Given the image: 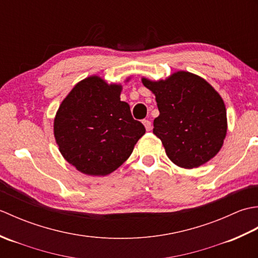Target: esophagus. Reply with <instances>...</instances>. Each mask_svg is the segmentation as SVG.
I'll return each instance as SVG.
<instances>
[{"label": "esophagus", "instance_id": "obj_1", "mask_svg": "<svg viewBox=\"0 0 258 258\" xmlns=\"http://www.w3.org/2000/svg\"><path fill=\"white\" fill-rule=\"evenodd\" d=\"M144 124V126H145V130L147 131V132H150V131L152 130V123L150 122L149 119H143V122H142Z\"/></svg>", "mask_w": 258, "mask_h": 258}]
</instances>
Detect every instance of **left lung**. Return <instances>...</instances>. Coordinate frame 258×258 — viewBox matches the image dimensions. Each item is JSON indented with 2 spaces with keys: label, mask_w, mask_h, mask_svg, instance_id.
<instances>
[{
  "label": "left lung",
  "mask_w": 258,
  "mask_h": 258,
  "mask_svg": "<svg viewBox=\"0 0 258 258\" xmlns=\"http://www.w3.org/2000/svg\"><path fill=\"white\" fill-rule=\"evenodd\" d=\"M142 83L155 95L160 111L153 133L175 165L199 167L221 151L227 133L226 107L207 81L177 71L165 80L142 78Z\"/></svg>",
  "instance_id": "obj_1"
}]
</instances>
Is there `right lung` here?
I'll return each instance as SVG.
<instances>
[{
	"instance_id": "right-lung-1",
	"label": "right lung",
	"mask_w": 258,
	"mask_h": 258,
	"mask_svg": "<svg viewBox=\"0 0 258 258\" xmlns=\"http://www.w3.org/2000/svg\"><path fill=\"white\" fill-rule=\"evenodd\" d=\"M120 84H107L92 75L79 82L59 105L54 138L62 156L79 172L91 176L111 174L145 134L128 104L120 101Z\"/></svg>"
}]
</instances>
